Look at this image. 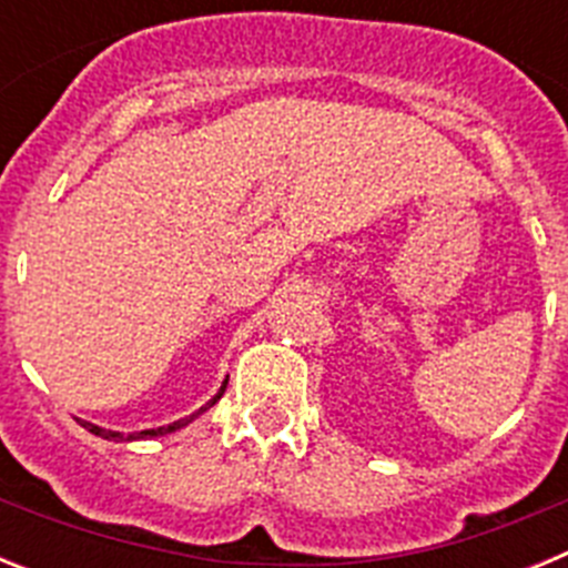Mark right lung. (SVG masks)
<instances>
[{
	"label": "right lung",
	"mask_w": 568,
	"mask_h": 568,
	"mask_svg": "<svg viewBox=\"0 0 568 568\" xmlns=\"http://www.w3.org/2000/svg\"><path fill=\"white\" fill-rule=\"evenodd\" d=\"M224 389H227V381H224L222 384V389H219V393L213 395V398L207 400V404L202 406V409H199V413H193V415H187V418H179V420H173V424H168V426H159V429H142V433H133V435H122V433H113V429H102V426H97V424H90V420H79V424L84 426V429H88V433H93V435H99V438H104V440H142V438H159V435H170V433H175V429H182V426H187V424H193L195 418H199V415L202 413H207L210 406L215 404V400L222 398L224 395Z\"/></svg>",
	"instance_id": "right-lung-1"
}]
</instances>
